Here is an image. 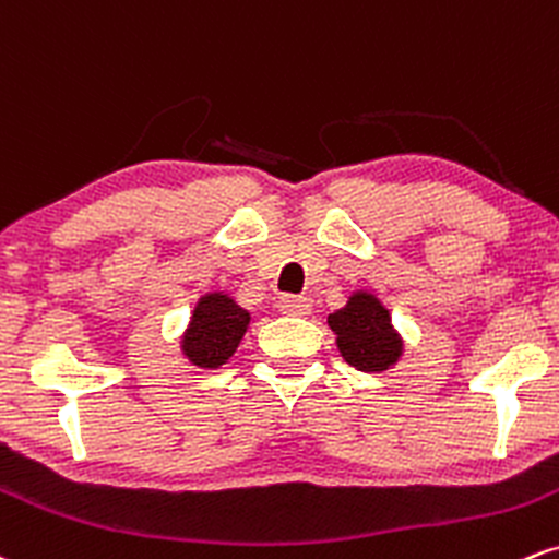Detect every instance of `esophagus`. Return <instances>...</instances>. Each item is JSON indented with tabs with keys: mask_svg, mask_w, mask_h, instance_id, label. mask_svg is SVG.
I'll use <instances>...</instances> for the list:
<instances>
[{
	"mask_svg": "<svg viewBox=\"0 0 559 559\" xmlns=\"http://www.w3.org/2000/svg\"><path fill=\"white\" fill-rule=\"evenodd\" d=\"M277 306L287 317H308L311 313V300L306 295H282Z\"/></svg>",
	"mask_w": 559,
	"mask_h": 559,
	"instance_id": "esophagus-1",
	"label": "esophagus"
}]
</instances>
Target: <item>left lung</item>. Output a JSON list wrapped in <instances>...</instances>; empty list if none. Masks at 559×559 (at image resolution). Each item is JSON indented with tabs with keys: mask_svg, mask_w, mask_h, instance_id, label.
<instances>
[{
	"mask_svg": "<svg viewBox=\"0 0 559 559\" xmlns=\"http://www.w3.org/2000/svg\"><path fill=\"white\" fill-rule=\"evenodd\" d=\"M337 334V350L358 371H386L403 356V337L392 326L390 311L377 295L358 290L326 319Z\"/></svg>",
	"mask_w": 559,
	"mask_h": 559,
	"instance_id": "8db88e82",
	"label": "left lung"
}]
</instances>
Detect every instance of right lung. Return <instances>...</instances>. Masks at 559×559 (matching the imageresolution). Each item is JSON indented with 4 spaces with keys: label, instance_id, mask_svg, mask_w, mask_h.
Here are the masks:
<instances>
[{
    "label": "right lung",
    "instance_id": "obj_1",
    "mask_svg": "<svg viewBox=\"0 0 559 559\" xmlns=\"http://www.w3.org/2000/svg\"><path fill=\"white\" fill-rule=\"evenodd\" d=\"M251 313L225 293L201 295L182 334V356L199 369H219L238 350Z\"/></svg>",
    "mask_w": 559,
    "mask_h": 559
}]
</instances>
